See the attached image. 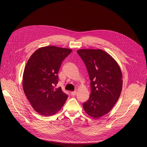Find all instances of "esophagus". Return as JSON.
Masks as SVG:
<instances>
[{"label":"esophagus","mask_w":147,"mask_h":147,"mask_svg":"<svg viewBox=\"0 0 147 147\" xmlns=\"http://www.w3.org/2000/svg\"><path fill=\"white\" fill-rule=\"evenodd\" d=\"M70 94L72 96H75L77 94V92L76 91H73V92H71Z\"/></svg>","instance_id":"obj_1"}]
</instances>
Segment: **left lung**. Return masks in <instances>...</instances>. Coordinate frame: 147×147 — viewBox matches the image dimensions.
<instances>
[{"instance_id":"1","label":"left lung","mask_w":147,"mask_h":147,"mask_svg":"<svg viewBox=\"0 0 147 147\" xmlns=\"http://www.w3.org/2000/svg\"><path fill=\"white\" fill-rule=\"evenodd\" d=\"M91 81L89 99L83 103L86 112L94 119L108 113L120 95L123 77L120 66L108 53L101 49H79Z\"/></svg>"}]
</instances>
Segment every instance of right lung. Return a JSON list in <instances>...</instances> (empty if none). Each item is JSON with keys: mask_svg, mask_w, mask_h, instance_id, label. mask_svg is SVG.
I'll return each mask as SVG.
<instances>
[{"mask_svg": "<svg viewBox=\"0 0 147 147\" xmlns=\"http://www.w3.org/2000/svg\"><path fill=\"white\" fill-rule=\"evenodd\" d=\"M72 52L55 46L42 47L28 59L23 76V90L34 109L40 115L52 116L64 105L67 95L58 82L62 61Z\"/></svg>", "mask_w": 147, "mask_h": 147, "instance_id": "obj_1", "label": "right lung"}]
</instances>
